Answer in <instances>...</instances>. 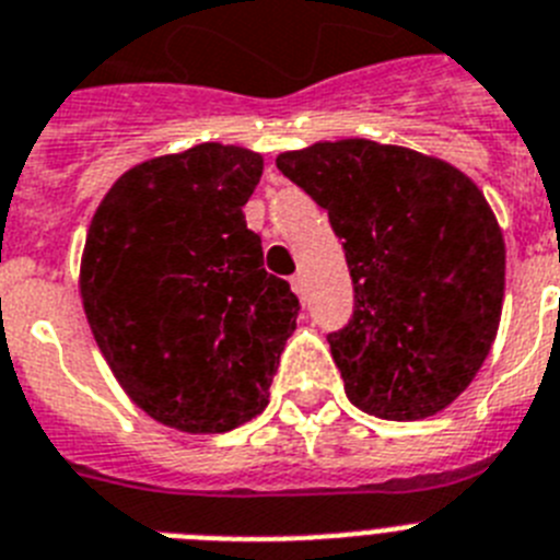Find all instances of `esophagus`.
Masks as SVG:
<instances>
[{
    "label": "esophagus",
    "mask_w": 560,
    "mask_h": 560,
    "mask_svg": "<svg viewBox=\"0 0 560 560\" xmlns=\"http://www.w3.org/2000/svg\"><path fill=\"white\" fill-rule=\"evenodd\" d=\"M290 284H293L295 295H299V299H304V279H301V276H293V279H290Z\"/></svg>",
    "instance_id": "34e87169"
}]
</instances>
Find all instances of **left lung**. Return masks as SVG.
Here are the masks:
<instances>
[{
    "instance_id": "obj_1",
    "label": "left lung",
    "mask_w": 560,
    "mask_h": 560,
    "mask_svg": "<svg viewBox=\"0 0 560 560\" xmlns=\"http://www.w3.org/2000/svg\"><path fill=\"white\" fill-rule=\"evenodd\" d=\"M276 165L343 240L352 320L329 335L347 397L381 420H425L470 386L504 301L502 228L474 179L406 145L320 140Z\"/></svg>"
}]
</instances>
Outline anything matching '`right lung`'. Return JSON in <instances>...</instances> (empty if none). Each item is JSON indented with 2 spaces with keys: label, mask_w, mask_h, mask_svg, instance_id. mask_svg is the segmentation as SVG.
<instances>
[{
  "label": "right lung",
  "mask_w": 560,
  "mask_h": 560,
  "mask_svg": "<svg viewBox=\"0 0 560 560\" xmlns=\"http://www.w3.org/2000/svg\"><path fill=\"white\" fill-rule=\"evenodd\" d=\"M265 158L199 143L132 165L95 208L81 304L129 400L186 434H225L267 406L299 299L261 261L242 206Z\"/></svg>",
  "instance_id": "1"
}]
</instances>
